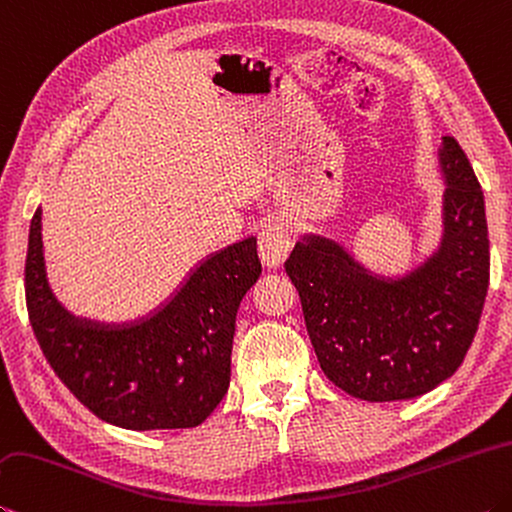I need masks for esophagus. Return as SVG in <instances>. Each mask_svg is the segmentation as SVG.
Returning <instances> with one entry per match:
<instances>
[{"mask_svg": "<svg viewBox=\"0 0 512 512\" xmlns=\"http://www.w3.org/2000/svg\"><path fill=\"white\" fill-rule=\"evenodd\" d=\"M293 248L291 232H288L284 221H271L264 226L262 235H259V255L266 266H280Z\"/></svg>", "mask_w": 512, "mask_h": 512, "instance_id": "obj_1", "label": "esophagus"}]
</instances>
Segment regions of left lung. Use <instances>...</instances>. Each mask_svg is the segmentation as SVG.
Wrapping results in <instances>:
<instances>
[{"label": "left lung", "instance_id": "left-lung-1", "mask_svg": "<svg viewBox=\"0 0 512 512\" xmlns=\"http://www.w3.org/2000/svg\"><path fill=\"white\" fill-rule=\"evenodd\" d=\"M439 163L443 239L412 273L396 280L371 275L320 235L297 241L284 264L324 376L362 401L432 392L461 367L475 340L490 280L486 206L452 136H443Z\"/></svg>", "mask_w": 512, "mask_h": 512}]
</instances>
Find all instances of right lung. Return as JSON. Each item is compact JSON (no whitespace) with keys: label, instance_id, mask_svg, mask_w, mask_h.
Here are the masks:
<instances>
[{"label":"right lung","instance_id":"1","mask_svg":"<svg viewBox=\"0 0 512 512\" xmlns=\"http://www.w3.org/2000/svg\"><path fill=\"white\" fill-rule=\"evenodd\" d=\"M262 262L248 237L210 255L170 302L132 324L71 315L46 280L42 208L26 253V309L44 358L78 401L125 430L197 427L230 385V353L241 297Z\"/></svg>","mask_w":512,"mask_h":512}]
</instances>
